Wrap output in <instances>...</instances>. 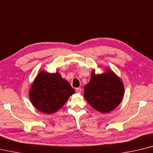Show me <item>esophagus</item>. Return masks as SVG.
<instances>
[{
  "label": "esophagus",
  "instance_id": "obj_1",
  "mask_svg": "<svg viewBox=\"0 0 153 153\" xmlns=\"http://www.w3.org/2000/svg\"><path fill=\"white\" fill-rule=\"evenodd\" d=\"M76 91L77 93H81V91H82L81 88H76Z\"/></svg>",
  "mask_w": 153,
  "mask_h": 153
}]
</instances>
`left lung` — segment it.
Returning a JSON list of instances; mask_svg holds the SVG:
<instances>
[{"label": "left lung", "mask_w": 153, "mask_h": 153, "mask_svg": "<svg viewBox=\"0 0 153 153\" xmlns=\"http://www.w3.org/2000/svg\"><path fill=\"white\" fill-rule=\"evenodd\" d=\"M124 88L112 71L96 75L92 71L90 82L84 86V98L91 107L101 113H108L118 106L123 98Z\"/></svg>", "instance_id": "obj_1"}]
</instances>
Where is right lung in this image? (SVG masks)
Returning a JSON list of instances; mask_svg holds the SVG:
<instances>
[{"label": "right lung", "mask_w": 153, "mask_h": 153, "mask_svg": "<svg viewBox=\"0 0 153 153\" xmlns=\"http://www.w3.org/2000/svg\"><path fill=\"white\" fill-rule=\"evenodd\" d=\"M75 90L61 75L39 72L29 90V98L33 105L40 112L53 114L67 102Z\"/></svg>", "instance_id": "obj_1"}]
</instances>
